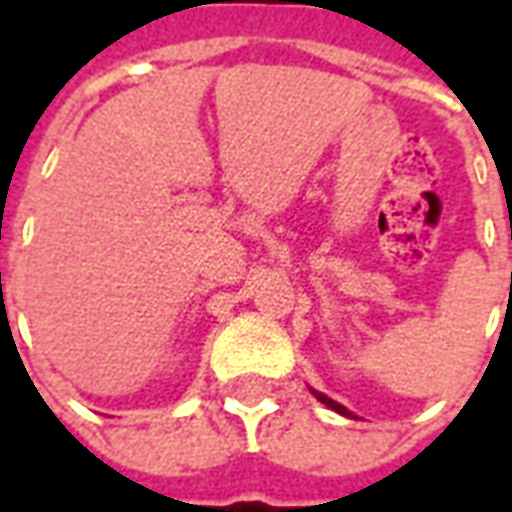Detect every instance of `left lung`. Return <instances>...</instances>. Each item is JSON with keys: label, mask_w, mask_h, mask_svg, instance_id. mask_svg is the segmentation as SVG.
I'll use <instances>...</instances> for the list:
<instances>
[{"label": "left lung", "mask_w": 512, "mask_h": 512, "mask_svg": "<svg viewBox=\"0 0 512 512\" xmlns=\"http://www.w3.org/2000/svg\"><path fill=\"white\" fill-rule=\"evenodd\" d=\"M315 397H318V400H321V403H326V406H329V408H334V411H337V414H345V417H351V411H348V408L340 406V403H334V400H329V397L321 395V392H315Z\"/></svg>", "instance_id": "obj_1"}]
</instances>
